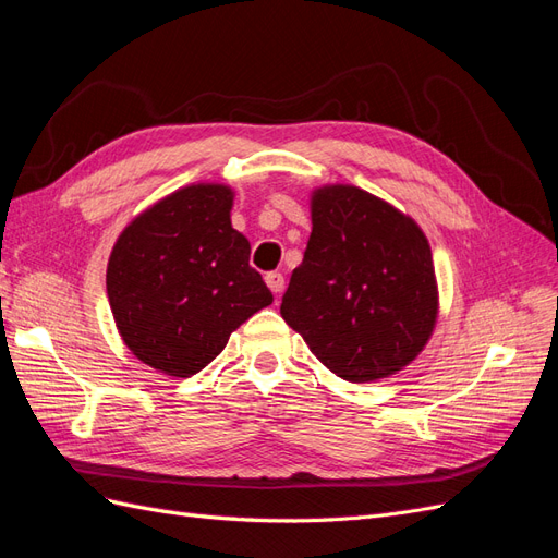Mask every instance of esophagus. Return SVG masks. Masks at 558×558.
Here are the masks:
<instances>
[{
	"label": "esophagus",
	"mask_w": 558,
	"mask_h": 558,
	"mask_svg": "<svg viewBox=\"0 0 558 558\" xmlns=\"http://www.w3.org/2000/svg\"><path fill=\"white\" fill-rule=\"evenodd\" d=\"M265 283L269 286V291H272L275 295H279L283 291V275L281 272H269L265 277Z\"/></svg>",
	"instance_id": "1"
}]
</instances>
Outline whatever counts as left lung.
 <instances>
[{"label": "left lung", "mask_w": 558, "mask_h": 558, "mask_svg": "<svg viewBox=\"0 0 558 558\" xmlns=\"http://www.w3.org/2000/svg\"><path fill=\"white\" fill-rule=\"evenodd\" d=\"M312 234L281 316L330 373L353 384L408 367L440 300L430 244L412 216L356 185L312 193Z\"/></svg>", "instance_id": "left-lung-1"}]
</instances>
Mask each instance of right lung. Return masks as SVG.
Wrapping results in <instances>:
<instances>
[{
  "mask_svg": "<svg viewBox=\"0 0 558 558\" xmlns=\"http://www.w3.org/2000/svg\"><path fill=\"white\" fill-rule=\"evenodd\" d=\"M234 191L193 183L158 199L118 234L107 265L116 328L142 363L191 377L244 320L272 305L248 265L251 244L230 223Z\"/></svg>",
  "mask_w": 558,
  "mask_h": 558,
  "instance_id": "1",
  "label": "right lung"
}]
</instances>
